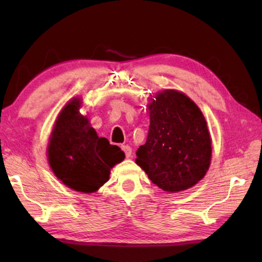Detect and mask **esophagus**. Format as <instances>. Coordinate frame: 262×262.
Segmentation results:
<instances>
[{"mask_svg": "<svg viewBox=\"0 0 262 262\" xmlns=\"http://www.w3.org/2000/svg\"><path fill=\"white\" fill-rule=\"evenodd\" d=\"M121 149L123 150V152H125L127 158L132 157V148L129 147V145H127V144L126 145H121Z\"/></svg>", "mask_w": 262, "mask_h": 262, "instance_id": "1", "label": "esophagus"}]
</instances>
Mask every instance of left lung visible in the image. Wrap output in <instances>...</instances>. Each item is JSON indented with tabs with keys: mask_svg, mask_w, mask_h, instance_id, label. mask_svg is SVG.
Segmentation results:
<instances>
[{
	"mask_svg": "<svg viewBox=\"0 0 262 262\" xmlns=\"http://www.w3.org/2000/svg\"><path fill=\"white\" fill-rule=\"evenodd\" d=\"M149 111L147 142L137 149L136 164L165 192L192 187L210 165L211 141L202 112L174 90L157 95Z\"/></svg>",
	"mask_w": 262,
	"mask_h": 262,
	"instance_id": "1",
	"label": "left lung"
}]
</instances>
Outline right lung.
Masks as SVG:
<instances>
[{"label": "right lung", "instance_id": "obj_1", "mask_svg": "<svg viewBox=\"0 0 262 262\" xmlns=\"http://www.w3.org/2000/svg\"><path fill=\"white\" fill-rule=\"evenodd\" d=\"M79 107L81 100L75 98L57 117L48 144V162L68 187L92 193L110 179L111 168L123 161L125 154L97 135Z\"/></svg>", "mask_w": 262, "mask_h": 262}]
</instances>
